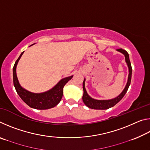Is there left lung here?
<instances>
[{
  "label": "left lung",
  "instance_id": "1",
  "mask_svg": "<svg viewBox=\"0 0 150 150\" xmlns=\"http://www.w3.org/2000/svg\"><path fill=\"white\" fill-rule=\"evenodd\" d=\"M118 52H121L122 54H123L125 56V60L127 63V65L128 67L129 70V74L128 77V82L126 83V85L124 89L123 90L120 95L118 96H116V98H112V99L110 100H96L94 98H91V96L88 95L87 93V91L85 89V79L83 81V101L85 103V105L88 106V108H92V109H96V110H106V109H108L111 107H112L115 105H116L119 101H120L122 98L124 97V96L125 95L128 89L129 86L130 85L131 83V78H132V69L131 63L130 59H129V55L128 52L126 50L122 49H118L116 50Z\"/></svg>",
  "mask_w": 150,
  "mask_h": 150
}]
</instances>
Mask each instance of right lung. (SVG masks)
Returning a JSON list of instances; mask_svg holds the SVG:
<instances>
[{
    "label": "right lung",
    "instance_id": "right-lung-1",
    "mask_svg": "<svg viewBox=\"0 0 150 150\" xmlns=\"http://www.w3.org/2000/svg\"><path fill=\"white\" fill-rule=\"evenodd\" d=\"M23 53L24 52L20 54L13 67V83L17 93L22 100L31 108L39 110H45L54 107L62 100L63 87L68 81L71 79L73 75L62 79L54 87L46 92L42 93L30 92L20 86L16 75V66Z\"/></svg>",
    "mask_w": 150,
    "mask_h": 150
}]
</instances>
